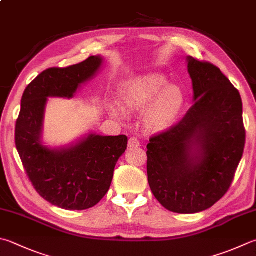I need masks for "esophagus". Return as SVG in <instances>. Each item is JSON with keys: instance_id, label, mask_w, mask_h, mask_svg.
Returning <instances> with one entry per match:
<instances>
[{"instance_id": "esophagus-1", "label": "esophagus", "mask_w": 256, "mask_h": 256, "mask_svg": "<svg viewBox=\"0 0 256 256\" xmlns=\"http://www.w3.org/2000/svg\"><path fill=\"white\" fill-rule=\"evenodd\" d=\"M140 146V142H138V139L136 138H130L128 142V147L129 148H134V147H139Z\"/></svg>"}]
</instances>
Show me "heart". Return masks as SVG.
<instances>
[{
    "instance_id": "b5f03b06",
    "label": "heart",
    "mask_w": 256,
    "mask_h": 256,
    "mask_svg": "<svg viewBox=\"0 0 256 256\" xmlns=\"http://www.w3.org/2000/svg\"><path fill=\"white\" fill-rule=\"evenodd\" d=\"M122 107L117 102L108 106L114 117L124 119L128 114H142V126L148 132L162 134L180 120L185 107V94L180 86L168 84L165 76L148 74L134 76L120 88Z\"/></svg>"
}]
</instances>
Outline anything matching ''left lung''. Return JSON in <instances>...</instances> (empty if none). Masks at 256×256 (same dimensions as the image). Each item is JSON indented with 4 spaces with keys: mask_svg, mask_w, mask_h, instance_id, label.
Here are the masks:
<instances>
[{
    "mask_svg": "<svg viewBox=\"0 0 256 256\" xmlns=\"http://www.w3.org/2000/svg\"><path fill=\"white\" fill-rule=\"evenodd\" d=\"M194 104L175 127L147 144L148 182L168 210L203 212L232 184L245 144L238 89L208 62L186 56Z\"/></svg>",
    "mask_w": 256,
    "mask_h": 256,
    "instance_id": "left-lung-1",
    "label": "left lung"
}]
</instances>
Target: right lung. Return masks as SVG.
Segmentation results:
<instances>
[{"instance_id":"add662e5","label":"right lung","mask_w":256,"mask_h":256,"mask_svg":"<svg viewBox=\"0 0 256 256\" xmlns=\"http://www.w3.org/2000/svg\"><path fill=\"white\" fill-rule=\"evenodd\" d=\"M104 58L90 56L68 68L43 71L24 90L16 126V144L36 190L52 205L84 210L107 194L118 159L128 138L89 132L66 146L51 147L43 140L49 98H74L102 69Z\"/></svg>"}]
</instances>
